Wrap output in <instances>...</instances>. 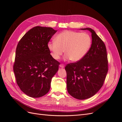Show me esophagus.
Here are the masks:
<instances>
[{
	"instance_id": "34e87169",
	"label": "esophagus",
	"mask_w": 122,
	"mask_h": 122,
	"mask_svg": "<svg viewBox=\"0 0 122 122\" xmlns=\"http://www.w3.org/2000/svg\"><path fill=\"white\" fill-rule=\"evenodd\" d=\"M60 67H61V68H63L64 67V65L63 64H61L60 65Z\"/></svg>"
}]
</instances>
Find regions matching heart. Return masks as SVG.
<instances>
[{
    "instance_id": "heart-1",
    "label": "heart",
    "mask_w": 122,
    "mask_h": 122,
    "mask_svg": "<svg viewBox=\"0 0 122 122\" xmlns=\"http://www.w3.org/2000/svg\"><path fill=\"white\" fill-rule=\"evenodd\" d=\"M55 41L48 42L47 47L52 58L59 60L64 52L66 58L76 62L87 55L92 45V39L87 33L64 30L57 35Z\"/></svg>"
}]
</instances>
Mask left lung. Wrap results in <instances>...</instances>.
I'll return each instance as SVG.
<instances>
[{
  "label": "left lung",
  "mask_w": 122,
  "mask_h": 122,
  "mask_svg": "<svg viewBox=\"0 0 122 122\" xmlns=\"http://www.w3.org/2000/svg\"><path fill=\"white\" fill-rule=\"evenodd\" d=\"M81 30L91 32V47L83 59L67 64L65 69L68 92L73 97L83 100L94 96L101 89L108 68L104 42L92 28Z\"/></svg>",
  "instance_id": "obj_1"
}]
</instances>
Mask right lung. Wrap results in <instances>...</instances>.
<instances>
[{
  "instance_id": "obj_1",
  "label": "right lung",
  "mask_w": 122,
  "mask_h": 122,
  "mask_svg": "<svg viewBox=\"0 0 122 122\" xmlns=\"http://www.w3.org/2000/svg\"><path fill=\"white\" fill-rule=\"evenodd\" d=\"M57 31L52 27L37 26L19 42L13 70L21 91L31 97L47 94L60 62L50 54L47 44Z\"/></svg>"
}]
</instances>
